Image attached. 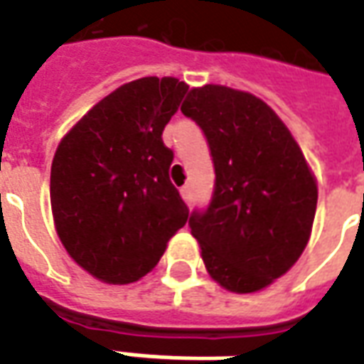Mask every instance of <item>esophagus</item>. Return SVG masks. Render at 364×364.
Here are the masks:
<instances>
[{"instance_id": "1", "label": "esophagus", "mask_w": 364, "mask_h": 364, "mask_svg": "<svg viewBox=\"0 0 364 364\" xmlns=\"http://www.w3.org/2000/svg\"><path fill=\"white\" fill-rule=\"evenodd\" d=\"M180 194H182V198H184V202H192L194 200V192H192V186L190 184H186V186H182V190H180Z\"/></svg>"}]
</instances>
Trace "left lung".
<instances>
[{
    "label": "left lung",
    "instance_id": "left-lung-1",
    "mask_svg": "<svg viewBox=\"0 0 364 364\" xmlns=\"http://www.w3.org/2000/svg\"><path fill=\"white\" fill-rule=\"evenodd\" d=\"M182 113L202 129L215 168L208 208L188 219L205 269L231 292H257L306 249L316 180L284 123L252 94L194 87Z\"/></svg>",
    "mask_w": 364,
    "mask_h": 364
}]
</instances>
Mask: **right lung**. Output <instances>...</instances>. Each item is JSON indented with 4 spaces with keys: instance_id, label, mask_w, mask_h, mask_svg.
I'll list each match as a JSON object with an SVG mask.
<instances>
[{
    "instance_id": "obj_1",
    "label": "right lung",
    "mask_w": 364,
    "mask_h": 364,
    "mask_svg": "<svg viewBox=\"0 0 364 364\" xmlns=\"http://www.w3.org/2000/svg\"><path fill=\"white\" fill-rule=\"evenodd\" d=\"M188 86L176 78L129 82L95 104L60 141L50 168V205L64 249L107 284L143 278L188 205L170 182L172 149L162 131Z\"/></svg>"
}]
</instances>
